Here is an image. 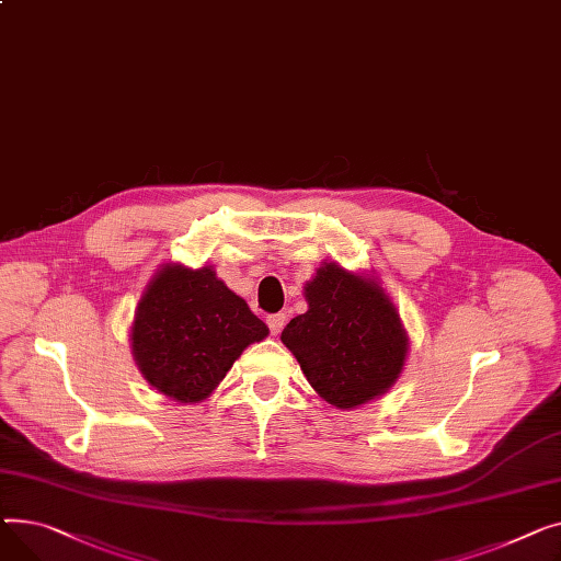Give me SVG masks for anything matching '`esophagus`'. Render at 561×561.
<instances>
[{
    "label": "esophagus",
    "mask_w": 561,
    "mask_h": 561,
    "mask_svg": "<svg viewBox=\"0 0 561 561\" xmlns=\"http://www.w3.org/2000/svg\"><path fill=\"white\" fill-rule=\"evenodd\" d=\"M285 321H287V317H285L283 312H278V314H270V317H267V325H270L272 335H280V331L285 328Z\"/></svg>",
    "instance_id": "1"
}]
</instances>
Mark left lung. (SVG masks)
Segmentation results:
<instances>
[{
	"instance_id": "8db88e82",
	"label": "left lung",
	"mask_w": 561,
	"mask_h": 561,
	"mask_svg": "<svg viewBox=\"0 0 561 561\" xmlns=\"http://www.w3.org/2000/svg\"><path fill=\"white\" fill-rule=\"evenodd\" d=\"M308 312L280 335L319 397L348 410L385 393L399 378L408 337L380 285L325 262L306 285Z\"/></svg>"
}]
</instances>
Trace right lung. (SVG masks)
Masks as SVG:
<instances>
[{
  "instance_id": "right-lung-1",
  "label": "right lung",
  "mask_w": 561,
  "mask_h": 561,
  "mask_svg": "<svg viewBox=\"0 0 561 561\" xmlns=\"http://www.w3.org/2000/svg\"><path fill=\"white\" fill-rule=\"evenodd\" d=\"M267 335L270 328L210 267L164 265L138 304L130 342L142 376L158 391L199 403L242 351Z\"/></svg>"
}]
</instances>
